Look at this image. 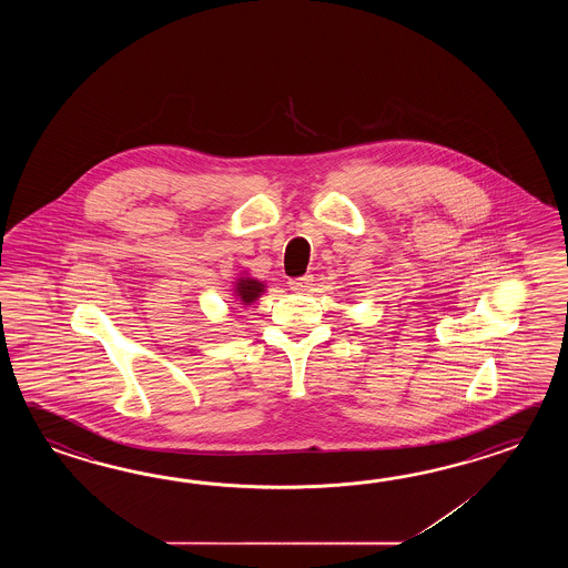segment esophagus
<instances>
[{"label": "esophagus", "instance_id": "esophagus-1", "mask_svg": "<svg viewBox=\"0 0 568 568\" xmlns=\"http://www.w3.org/2000/svg\"><path fill=\"white\" fill-rule=\"evenodd\" d=\"M288 284L294 292H306L313 286V274H304L301 278H292Z\"/></svg>", "mask_w": 568, "mask_h": 568}]
</instances>
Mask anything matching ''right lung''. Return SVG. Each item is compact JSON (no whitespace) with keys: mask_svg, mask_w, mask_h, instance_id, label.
I'll list each match as a JSON object with an SVG mask.
<instances>
[{"mask_svg":"<svg viewBox=\"0 0 568 568\" xmlns=\"http://www.w3.org/2000/svg\"><path fill=\"white\" fill-rule=\"evenodd\" d=\"M266 292V284L260 280L250 278V276H242L235 282L233 288V296L240 301V304H252L257 301L262 294Z\"/></svg>","mask_w":568,"mask_h":568,"instance_id":"add662e5","label":"right lung"}]
</instances>
